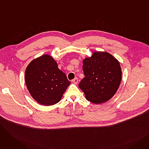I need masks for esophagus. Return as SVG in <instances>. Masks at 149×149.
Masks as SVG:
<instances>
[{
	"label": "esophagus",
	"mask_w": 149,
	"mask_h": 149,
	"mask_svg": "<svg viewBox=\"0 0 149 149\" xmlns=\"http://www.w3.org/2000/svg\"><path fill=\"white\" fill-rule=\"evenodd\" d=\"M72 82L75 84H77V83H78V79H77V78H75L74 80H72Z\"/></svg>",
	"instance_id": "obj_1"
}]
</instances>
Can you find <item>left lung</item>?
I'll list each match as a JSON object with an SVG mask.
<instances>
[{
	"label": "left lung",
	"instance_id": "obj_1",
	"mask_svg": "<svg viewBox=\"0 0 149 149\" xmlns=\"http://www.w3.org/2000/svg\"><path fill=\"white\" fill-rule=\"evenodd\" d=\"M84 78L79 84L87 100L101 104L111 99L121 81L120 62L107 52L96 51L83 60Z\"/></svg>",
	"mask_w": 149,
	"mask_h": 149
}]
</instances>
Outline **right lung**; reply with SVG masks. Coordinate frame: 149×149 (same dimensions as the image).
Returning <instances> with one entry per match:
<instances>
[{
  "mask_svg": "<svg viewBox=\"0 0 149 149\" xmlns=\"http://www.w3.org/2000/svg\"><path fill=\"white\" fill-rule=\"evenodd\" d=\"M27 89L37 103L52 106L58 103L70 84L52 57L44 54L31 61L26 68Z\"/></svg>",
  "mask_w": 149,
  "mask_h": 149,
  "instance_id": "add662e5",
  "label": "right lung"
}]
</instances>
